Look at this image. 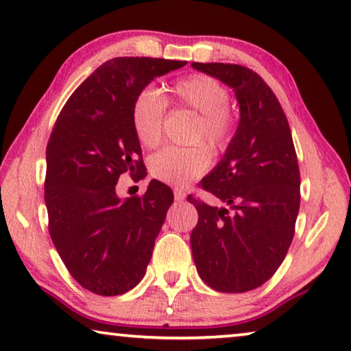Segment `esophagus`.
Wrapping results in <instances>:
<instances>
[{
    "instance_id": "obj_1",
    "label": "esophagus",
    "mask_w": 351,
    "mask_h": 351,
    "mask_svg": "<svg viewBox=\"0 0 351 351\" xmlns=\"http://www.w3.org/2000/svg\"><path fill=\"white\" fill-rule=\"evenodd\" d=\"M185 196H186V193L183 191L182 188H174V197H176V200H183V199H185Z\"/></svg>"
}]
</instances>
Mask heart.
<instances>
[{
	"instance_id": "heart-1",
	"label": "heart",
	"mask_w": 351,
	"mask_h": 351,
	"mask_svg": "<svg viewBox=\"0 0 351 351\" xmlns=\"http://www.w3.org/2000/svg\"><path fill=\"white\" fill-rule=\"evenodd\" d=\"M228 91L215 77L191 74L169 87L172 106L197 113L191 140H204L215 152H222L234 134V114L228 107ZM165 101L157 91L145 88L132 104V125L138 141L155 147L162 140ZM211 154L204 145L189 147H165L149 158V172L155 180L183 186L208 169Z\"/></svg>"
}]
</instances>
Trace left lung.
Masks as SVG:
<instances>
[{
  "instance_id": "obj_1",
  "label": "left lung",
  "mask_w": 351,
  "mask_h": 351,
  "mask_svg": "<svg viewBox=\"0 0 351 351\" xmlns=\"http://www.w3.org/2000/svg\"><path fill=\"white\" fill-rule=\"evenodd\" d=\"M191 66L233 88L241 113L222 160L200 182L230 208L188 196L199 213L193 258L210 288L247 292L277 272L294 238L300 208L294 141L277 96L260 74L234 63Z\"/></svg>"
}]
</instances>
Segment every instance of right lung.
Returning <instances> with one entry per match:
<instances>
[{
    "label": "right lung",
    "mask_w": 351,
    "mask_h": 351,
    "mask_svg": "<svg viewBox=\"0 0 351 351\" xmlns=\"http://www.w3.org/2000/svg\"><path fill=\"white\" fill-rule=\"evenodd\" d=\"M186 62L117 57L95 70L63 106L46 146L49 234L71 277L97 295H119L145 277L155 238L174 202L151 180L145 196L119 199V176L146 174L132 104L155 77Z\"/></svg>",
    "instance_id": "add662e5"
}]
</instances>
